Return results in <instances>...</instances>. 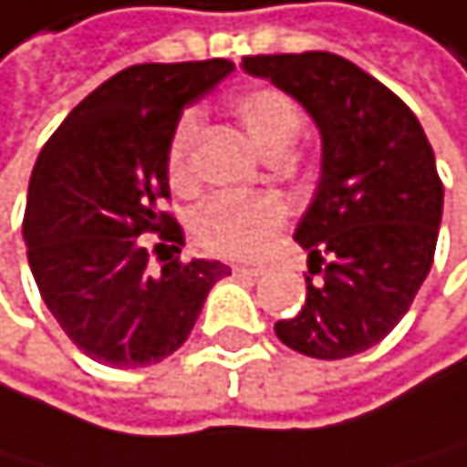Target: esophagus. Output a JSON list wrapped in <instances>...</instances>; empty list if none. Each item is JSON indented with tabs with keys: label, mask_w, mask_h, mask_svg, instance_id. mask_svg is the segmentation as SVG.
I'll return each mask as SVG.
<instances>
[{
	"label": "esophagus",
	"mask_w": 467,
	"mask_h": 467,
	"mask_svg": "<svg viewBox=\"0 0 467 467\" xmlns=\"http://www.w3.org/2000/svg\"><path fill=\"white\" fill-rule=\"evenodd\" d=\"M232 273H235V275H246V279H258V275H265V270H261V267H241V265L232 267Z\"/></svg>",
	"instance_id": "esophagus-1"
}]
</instances>
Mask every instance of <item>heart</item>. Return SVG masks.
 <instances>
[{
  "instance_id": "1",
  "label": "heart",
  "mask_w": 467,
  "mask_h": 467,
  "mask_svg": "<svg viewBox=\"0 0 467 467\" xmlns=\"http://www.w3.org/2000/svg\"><path fill=\"white\" fill-rule=\"evenodd\" d=\"M232 112L265 156L287 153L302 133V109L275 87H253L232 98ZM197 116L185 112L174 124L165 150L168 180L174 188H192V148ZM287 206L273 194H214L194 212L192 235L212 255L258 258L282 229Z\"/></svg>"
}]
</instances>
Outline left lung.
<instances>
[{
  "mask_svg": "<svg viewBox=\"0 0 467 467\" xmlns=\"http://www.w3.org/2000/svg\"><path fill=\"white\" fill-rule=\"evenodd\" d=\"M241 69L287 92L322 139L319 182L293 232L307 250V296L275 337L319 360L360 355L401 319L436 253L445 188L412 109L340 55L244 57Z\"/></svg>",
  "mask_w": 467,
  "mask_h": 467,
  "instance_id": "obj_1",
  "label": "left lung"
}]
</instances>
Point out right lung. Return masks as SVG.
<instances>
[{
    "mask_svg": "<svg viewBox=\"0 0 467 467\" xmlns=\"http://www.w3.org/2000/svg\"><path fill=\"white\" fill-rule=\"evenodd\" d=\"M235 69L229 60L139 63L89 92L46 141L28 182L22 238L46 307L87 358L136 369L188 340L214 282L212 258L150 267L180 253L182 229L160 206L171 197L165 150L182 109Z\"/></svg>",
    "mask_w": 467,
    "mask_h": 467,
    "instance_id": "right-lung-1",
    "label": "right lung"
}]
</instances>
